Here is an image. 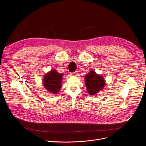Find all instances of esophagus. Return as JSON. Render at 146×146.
Listing matches in <instances>:
<instances>
[{"label": "esophagus", "mask_w": 146, "mask_h": 146, "mask_svg": "<svg viewBox=\"0 0 146 146\" xmlns=\"http://www.w3.org/2000/svg\"><path fill=\"white\" fill-rule=\"evenodd\" d=\"M71 75H73V76H77L78 74V72L77 71H76V72H74L73 73H70Z\"/></svg>", "instance_id": "34e87169"}]
</instances>
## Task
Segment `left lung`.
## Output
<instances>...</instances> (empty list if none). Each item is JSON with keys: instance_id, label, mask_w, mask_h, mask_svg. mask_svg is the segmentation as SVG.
Instances as JSON below:
<instances>
[{"instance_id": "1", "label": "left lung", "mask_w": 146, "mask_h": 146, "mask_svg": "<svg viewBox=\"0 0 146 146\" xmlns=\"http://www.w3.org/2000/svg\"><path fill=\"white\" fill-rule=\"evenodd\" d=\"M85 82L87 91L91 95H95L105 86V82L103 78L94 71H91L85 77Z\"/></svg>"}]
</instances>
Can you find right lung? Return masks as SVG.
<instances>
[{"label": "right lung", "instance_id": "right-lung-1", "mask_svg": "<svg viewBox=\"0 0 146 146\" xmlns=\"http://www.w3.org/2000/svg\"><path fill=\"white\" fill-rule=\"evenodd\" d=\"M63 74L59 73L55 70H52L46 74L43 79L44 87L53 94H57L61 87V80Z\"/></svg>", "mask_w": 146, "mask_h": 146}]
</instances>
